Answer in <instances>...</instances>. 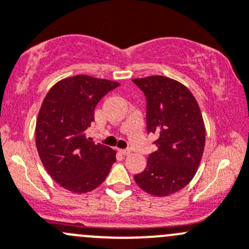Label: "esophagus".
<instances>
[{
	"label": "esophagus",
	"mask_w": 249,
	"mask_h": 249,
	"mask_svg": "<svg viewBox=\"0 0 249 249\" xmlns=\"http://www.w3.org/2000/svg\"><path fill=\"white\" fill-rule=\"evenodd\" d=\"M119 152L122 153L123 155H129L130 153H131V150L130 149H119Z\"/></svg>",
	"instance_id": "1"
}]
</instances>
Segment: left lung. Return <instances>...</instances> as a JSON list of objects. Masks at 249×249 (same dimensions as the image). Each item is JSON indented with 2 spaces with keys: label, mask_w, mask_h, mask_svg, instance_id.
I'll return each instance as SVG.
<instances>
[{
  "label": "left lung",
  "mask_w": 249,
  "mask_h": 249,
  "mask_svg": "<svg viewBox=\"0 0 249 249\" xmlns=\"http://www.w3.org/2000/svg\"><path fill=\"white\" fill-rule=\"evenodd\" d=\"M147 100V131L158 136V149L135 182L154 196L183 189L197 171L205 148V124L194 95L177 80L164 76L135 78Z\"/></svg>",
  "instance_id": "8db88e82"
}]
</instances>
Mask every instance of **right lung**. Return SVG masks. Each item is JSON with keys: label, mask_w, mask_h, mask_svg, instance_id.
Returning a JSON list of instances; mask_svg holds the SVG:
<instances>
[{"label": "right lung", "mask_w": 249, "mask_h": 249, "mask_svg": "<svg viewBox=\"0 0 249 249\" xmlns=\"http://www.w3.org/2000/svg\"><path fill=\"white\" fill-rule=\"evenodd\" d=\"M119 83L78 74L48 91L36 122V147L50 177L70 192L99 187L115 162V150L95 144L85 130L100 100Z\"/></svg>", "instance_id": "add662e5"}]
</instances>
